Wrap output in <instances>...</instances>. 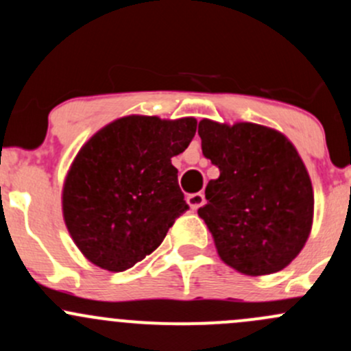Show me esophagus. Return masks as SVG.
Here are the masks:
<instances>
[{"mask_svg": "<svg viewBox=\"0 0 351 351\" xmlns=\"http://www.w3.org/2000/svg\"><path fill=\"white\" fill-rule=\"evenodd\" d=\"M204 202H206V197L202 192H195V194L187 195V204H189L192 210H195V209H199L201 206H204Z\"/></svg>", "mask_w": 351, "mask_h": 351, "instance_id": "34e87169", "label": "esophagus"}]
</instances>
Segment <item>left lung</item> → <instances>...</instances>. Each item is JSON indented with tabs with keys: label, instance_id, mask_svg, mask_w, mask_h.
I'll return each instance as SVG.
<instances>
[{
	"label": "left lung",
	"instance_id": "8db88e82",
	"mask_svg": "<svg viewBox=\"0 0 351 351\" xmlns=\"http://www.w3.org/2000/svg\"><path fill=\"white\" fill-rule=\"evenodd\" d=\"M199 137L202 154L219 167L197 210L217 254L246 276L278 273L300 254L313 226L311 179L296 147L251 122L202 119Z\"/></svg>",
	"mask_w": 351,
	"mask_h": 351
}]
</instances>
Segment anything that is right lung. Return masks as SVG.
I'll return each instance as SVG.
<instances>
[{
    "instance_id": "1",
    "label": "right lung",
    "mask_w": 351,
    "mask_h": 351,
    "mask_svg": "<svg viewBox=\"0 0 351 351\" xmlns=\"http://www.w3.org/2000/svg\"><path fill=\"white\" fill-rule=\"evenodd\" d=\"M197 120L117 119L78 150L62 191L63 219L82 254L119 273L159 247L189 206L172 157L191 144Z\"/></svg>"
}]
</instances>
